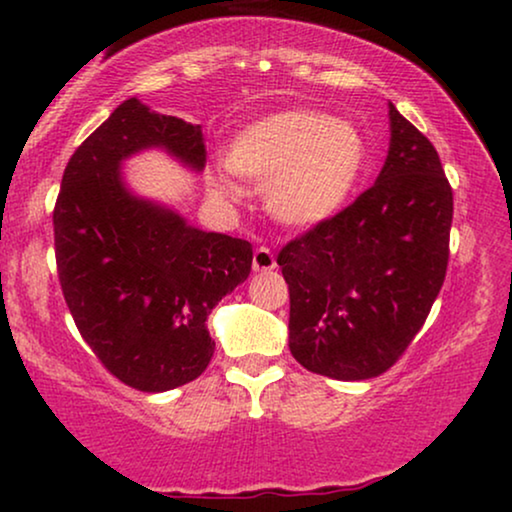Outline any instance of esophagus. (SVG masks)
Returning a JSON list of instances; mask_svg holds the SVG:
<instances>
[{"label": "esophagus", "mask_w": 512, "mask_h": 512, "mask_svg": "<svg viewBox=\"0 0 512 512\" xmlns=\"http://www.w3.org/2000/svg\"><path fill=\"white\" fill-rule=\"evenodd\" d=\"M251 268H254V272L275 270L277 261H275V256H272V251L268 247H258L254 251V261H251Z\"/></svg>", "instance_id": "esophagus-1"}]
</instances>
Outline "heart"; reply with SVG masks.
Segmentation results:
<instances>
[{"label": "heart", "instance_id": "b5f03b06", "mask_svg": "<svg viewBox=\"0 0 512 512\" xmlns=\"http://www.w3.org/2000/svg\"><path fill=\"white\" fill-rule=\"evenodd\" d=\"M230 172L265 188V207L286 228H317L338 216L368 167V142L359 128L333 114L289 109L244 125L228 146ZM209 184L221 198H237L223 172Z\"/></svg>", "mask_w": 512, "mask_h": 512}]
</instances>
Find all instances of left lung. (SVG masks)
<instances>
[{
    "mask_svg": "<svg viewBox=\"0 0 512 512\" xmlns=\"http://www.w3.org/2000/svg\"><path fill=\"white\" fill-rule=\"evenodd\" d=\"M389 130L375 184L277 256L293 359L342 382L394 366L429 317L450 256L452 188L438 153L391 102Z\"/></svg>",
    "mask_w": 512,
    "mask_h": 512,
    "instance_id": "left-lung-1",
    "label": "left lung"
}]
</instances>
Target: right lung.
<instances>
[{"label":"right lung","instance_id":"add662e5","mask_svg":"<svg viewBox=\"0 0 512 512\" xmlns=\"http://www.w3.org/2000/svg\"><path fill=\"white\" fill-rule=\"evenodd\" d=\"M153 149L205 170L200 125L130 97L69 158L53 212L58 277L76 328L102 366L139 391L202 375L214 354L207 317L249 277L254 256L247 240L195 228L132 191L123 163Z\"/></svg>","mask_w":512,"mask_h":512}]
</instances>
